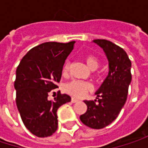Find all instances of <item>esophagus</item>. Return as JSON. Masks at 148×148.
<instances>
[{
	"label": "esophagus",
	"instance_id": "1",
	"mask_svg": "<svg viewBox=\"0 0 148 148\" xmlns=\"http://www.w3.org/2000/svg\"><path fill=\"white\" fill-rule=\"evenodd\" d=\"M79 101V99H74V98H72L71 99V102L72 103H76V102H78Z\"/></svg>",
	"mask_w": 148,
	"mask_h": 148
}]
</instances>
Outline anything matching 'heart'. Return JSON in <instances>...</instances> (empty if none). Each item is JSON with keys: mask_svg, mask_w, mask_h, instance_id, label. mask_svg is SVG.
Returning a JSON list of instances; mask_svg holds the SVG:
<instances>
[{"mask_svg": "<svg viewBox=\"0 0 148 148\" xmlns=\"http://www.w3.org/2000/svg\"><path fill=\"white\" fill-rule=\"evenodd\" d=\"M85 61L88 68L94 71L99 66V61L93 56H87L85 57ZM70 63L67 62L63 66V73L67 74L69 70ZM92 88V85L89 82L80 81V80H71L70 82L67 83L64 86V90L69 94L72 95L74 98H82L87 92L91 91Z\"/></svg>", "mask_w": 148, "mask_h": 148, "instance_id": "b5f03b06", "label": "heart"}]
</instances>
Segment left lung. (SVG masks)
I'll return each mask as SVG.
<instances>
[{
  "instance_id": "8db88e82",
  "label": "left lung",
  "mask_w": 148,
  "mask_h": 148,
  "mask_svg": "<svg viewBox=\"0 0 148 148\" xmlns=\"http://www.w3.org/2000/svg\"><path fill=\"white\" fill-rule=\"evenodd\" d=\"M92 42L103 49L108 60L109 73L95 92L96 99L84 101L87 110L79 119L89 128L99 130L110 124L125 104L132 79L131 62L125 50L112 42L104 39Z\"/></svg>"
}]
</instances>
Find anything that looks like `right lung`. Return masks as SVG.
Instances as JSON below:
<instances>
[{
  "instance_id": "right-lung-1",
  "label": "right lung",
  "mask_w": 148,
  "mask_h": 148,
  "mask_svg": "<svg viewBox=\"0 0 148 148\" xmlns=\"http://www.w3.org/2000/svg\"><path fill=\"white\" fill-rule=\"evenodd\" d=\"M74 43L47 42L38 45L26 53L17 68V108L25 128L38 137L50 136L56 131V111L71 101L68 94L59 92L53 101L48 99V94L58 87L65 60Z\"/></svg>"
}]
</instances>
